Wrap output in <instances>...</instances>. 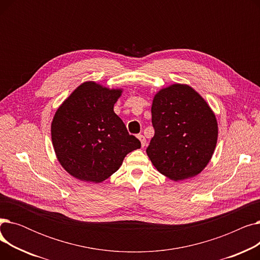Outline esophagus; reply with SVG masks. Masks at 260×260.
<instances>
[{"instance_id": "1", "label": "esophagus", "mask_w": 260, "mask_h": 260, "mask_svg": "<svg viewBox=\"0 0 260 260\" xmlns=\"http://www.w3.org/2000/svg\"><path fill=\"white\" fill-rule=\"evenodd\" d=\"M138 139H139L140 142H141V146L144 147V146L146 145V139H145L144 136H143V135H138Z\"/></svg>"}]
</instances>
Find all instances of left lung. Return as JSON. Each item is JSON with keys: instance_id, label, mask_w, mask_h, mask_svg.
Returning a JSON list of instances; mask_svg holds the SVG:
<instances>
[{"instance_id": "1", "label": "left lung", "mask_w": 260, "mask_h": 260, "mask_svg": "<svg viewBox=\"0 0 260 260\" xmlns=\"http://www.w3.org/2000/svg\"><path fill=\"white\" fill-rule=\"evenodd\" d=\"M155 135L146 154L159 173L173 181L192 178L214 154L218 124L214 112L189 85L160 89L152 104Z\"/></svg>"}]
</instances>
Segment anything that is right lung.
Wrapping results in <instances>:
<instances>
[{"mask_svg":"<svg viewBox=\"0 0 260 260\" xmlns=\"http://www.w3.org/2000/svg\"><path fill=\"white\" fill-rule=\"evenodd\" d=\"M122 91L86 81L54 114V153L62 168L76 179L100 183L119 170L128 153L141 147L114 112Z\"/></svg>","mask_w":260,"mask_h":260,"instance_id":"add662e5","label":"right lung"}]
</instances>
